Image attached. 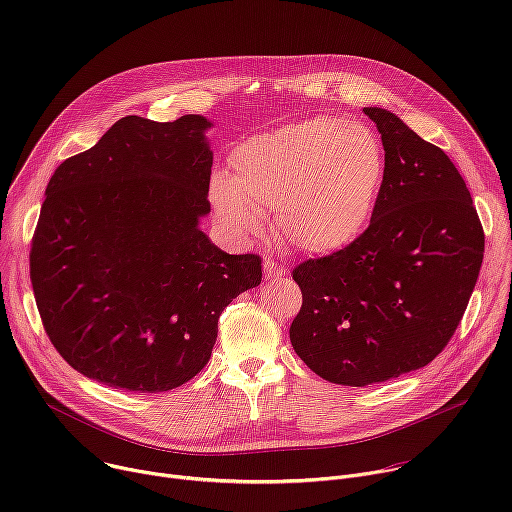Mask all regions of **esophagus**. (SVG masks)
<instances>
[{
  "label": "esophagus",
  "mask_w": 512,
  "mask_h": 512,
  "mask_svg": "<svg viewBox=\"0 0 512 512\" xmlns=\"http://www.w3.org/2000/svg\"><path fill=\"white\" fill-rule=\"evenodd\" d=\"M263 271H265V277H267V279H277V277H285V275H287V269L279 267V265L273 263L271 259H265V261H263Z\"/></svg>",
  "instance_id": "obj_1"
}]
</instances>
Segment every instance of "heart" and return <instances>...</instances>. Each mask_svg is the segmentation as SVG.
I'll use <instances>...</instances> for the list:
<instances>
[{"instance_id":"heart-1","label":"heart","mask_w":512,"mask_h":512,"mask_svg":"<svg viewBox=\"0 0 512 512\" xmlns=\"http://www.w3.org/2000/svg\"><path fill=\"white\" fill-rule=\"evenodd\" d=\"M385 178L387 152L373 127L318 115L239 145L231 180L214 176L210 200L241 237L261 235L263 214L275 210L291 247L324 255L369 227Z\"/></svg>"}]
</instances>
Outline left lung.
I'll use <instances>...</instances> for the list:
<instances>
[{
    "label": "left lung",
    "instance_id": "left-lung-1",
    "mask_svg": "<svg viewBox=\"0 0 512 512\" xmlns=\"http://www.w3.org/2000/svg\"><path fill=\"white\" fill-rule=\"evenodd\" d=\"M387 178L369 229L294 269L302 289L289 340L322 379L367 387L417 371L454 336L474 291L484 231L464 178L395 113L364 107Z\"/></svg>",
    "mask_w": 512,
    "mask_h": 512
}]
</instances>
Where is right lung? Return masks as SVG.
Returning <instances> with one entry per match:
<instances>
[{
    "label": "right lung",
    "mask_w": 512,
    "mask_h": 512,
    "mask_svg": "<svg viewBox=\"0 0 512 512\" xmlns=\"http://www.w3.org/2000/svg\"><path fill=\"white\" fill-rule=\"evenodd\" d=\"M202 115L119 119L52 174L30 251L44 330L81 375L164 393L196 377L218 318L261 283V257L200 231L212 150Z\"/></svg>",
    "instance_id": "1"
}]
</instances>
